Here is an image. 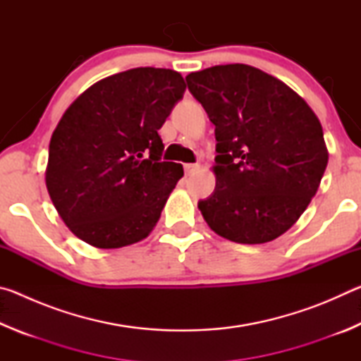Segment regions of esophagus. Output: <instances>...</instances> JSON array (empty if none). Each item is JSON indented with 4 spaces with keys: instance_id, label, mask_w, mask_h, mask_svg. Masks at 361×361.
<instances>
[{
    "instance_id": "34e87169",
    "label": "esophagus",
    "mask_w": 361,
    "mask_h": 361,
    "mask_svg": "<svg viewBox=\"0 0 361 361\" xmlns=\"http://www.w3.org/2000/svg\"><path fill=\"white\" fill-rule=\"evenodd\" d=\"M200 169L199 164H185V173L186 175H192L197 172V170Z\"/></svg>"
}]
</instances>
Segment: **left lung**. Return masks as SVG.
Masks as SVG:
<instances>
[{"label":"left lung","mask_w":361,"mask_h":361,"mask_svg":"<svg viewBox=\"0 0 361 361\" xmlns=\"http://www.w3.org/2000/svg\"><path fill=\"white\" fill-rule=\"evenodd\" d=\"M215 124V191L199 210L235 243H266L295 224L320 186L328 148L317 114L276 76L243 63L186 76Z\"/></svg>","instance_id":"1"}]
</instances>
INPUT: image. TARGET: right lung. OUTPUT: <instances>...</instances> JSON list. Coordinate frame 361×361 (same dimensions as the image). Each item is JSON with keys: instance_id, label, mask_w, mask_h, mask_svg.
<instances>
[{"instance_id": "1", "label": "right lung", "mask_w": 361, "mask_h": 361, "mask_svg": "<svg viewBox=\"0 0 361 361\" xmlns=\"http://www.w3.org/2000/svg\"><path fill=\"white\" fill-rule=\"evenodd\" d=\"M185 89L178 71L133 68L92 84L63 113L49 143L46 186L78 239L121 248L154 229L185 173L161 161L157 130Z\"/></svg>"}]
</instances>
